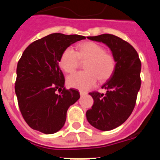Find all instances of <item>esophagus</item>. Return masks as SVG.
I'll return each instance as SVG.
<instances>
[{
  "label": "esophagus",
  "mask_w": 160,
  "mask_h": 160,
  "mask_svg": "<svg viewBox=\"0 0 160 160\" xmlns=\"http://www.w3.org/2000/svg\"><path fill=\"white\" fill-rule=\"evenodd\" d=\"M80 95L81 96H83V95H86V94H87V93L86 92H84V91H82V90H80Z\"/></svg>",
  "instance_id": "obj_1"
}]
</instances>
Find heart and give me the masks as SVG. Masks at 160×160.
I'll use <instances>...</instances> for the list:
<instances>
[{
    "label": "heart",
    "instance_id": "heart-1",
    "mask_svg": "<svg viewBox=\"0 0 160 160\" xmlns=\"http://www.w3.org/2000/svg\"><path fill=\"white\" fill-rule=\"evenodd\" d=\"M81 62L85 71L76 72L67 78V84L72 88L87 90L95 85L98 78L106 82L111 78L116 69V60L111 53L106 52L104 47L93 42L80 44L75 51L67 47L61 55L59 64L67 73H72L78 67Z\"/></svg>",
    "mask_w": 160,
    "mask_h": 160
}]
</instances>
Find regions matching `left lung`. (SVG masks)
Segmentation results:
<instances>
[{
	"label": "left lung",
	"instance_id": "obj_1",
	"mask_svg": "<svg viewBox=\"0 0 160 160\" xmlns=\"http://www.w3.org/2000/svg\"><path fill=\"white\" fill-rule=\"evenodd\" d=\"M88 39L106 44L116 60L112 77L103 84L105 94L90 92L94 99L87 118L91 126L100 131H111L122 125L135 108L141 87V62L131 44L112 34L88 37Z\"/></svg>",
	"mask_w": 160,
	"mask_h": 160
}]
</instances>
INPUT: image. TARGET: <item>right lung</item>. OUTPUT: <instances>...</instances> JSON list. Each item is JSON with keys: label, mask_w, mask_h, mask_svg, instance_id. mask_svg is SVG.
<instances>
[{"label": "right lung", "mask_w": 160, "mask_h": 160, "mask_svg": "<svg viewBox=\"0 0 160 160\" xmlns=\"http://www.w3.org/2000/svg\"><path fill=\"white\" fill-rule=\"evenodd\" d=\"M81 35L52 33L38 39L25 49L17 66L15 93L26 123L44 134L62 128L68 108L80 98L77 90H66L59 59L65 49ZM59 92L57 94V91Z\"/></svg>", "instance_id": "add662e5"}]
</instances>
